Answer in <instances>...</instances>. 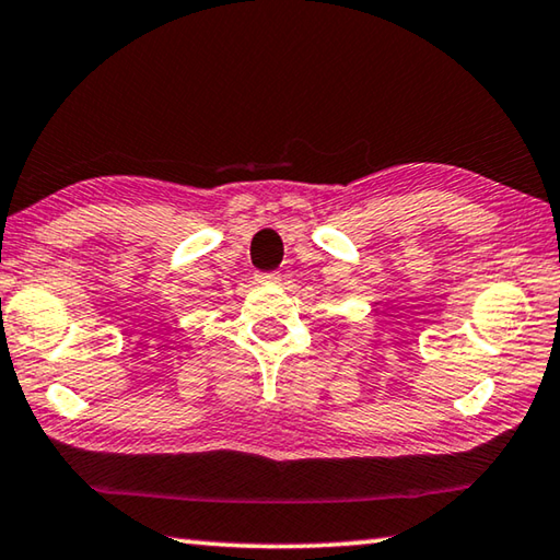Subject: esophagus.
I'll return each mask as SVG.
<instances>
[{
  "instance_id": "34e87169",
  "label": "esophagus",
  "mask_w": 560,
  "mask_h": 560,
  "mask_svg": "<svg viewBox=\"0 0 560 560\" xmlns=\"http://www.w3.org/2000/svg\"><path fill=\"white\" fill-rule=\"evenodd\" d=\"M257 281H259V283H279V281H281V273H279V271H271V273H259Z\"/></svg>"
}]
</instances>
